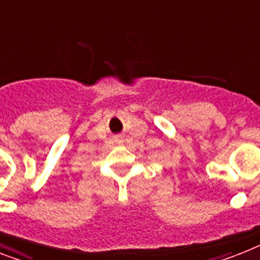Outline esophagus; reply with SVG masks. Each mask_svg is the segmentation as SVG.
Segmentation results:
<instances>
[{"label":"esophagus","mask_w":260,"mask_h":260,"mask_svg":"<svg viewBox=\"0 0 260 260\" xmlns=\"http://www.w3.org/2000/svg\"><path fill=\"white\" fill-rule=\"evenodd\" d=\"M123 136H117L116 137V143H119V144H121L123 143Z\"/></svg>","instance_id":"1"}]
</instances>
